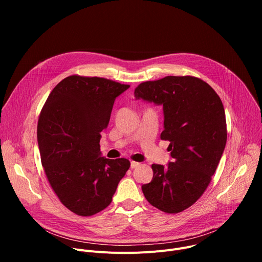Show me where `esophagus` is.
Returning a JSON list of instances; mask_svg holds the SVG:
<instances>
[{
    "label": "esophagus",
    "mask_w": 262,
    "mask_h": 262,
    "mask_svg": "<svg viewBox=\"0 0 262 262\" xmlns=\"http://www.w3.org/2000/svg\"><path fill=\"white\" fill-rule=\"evenodd\" d=\"M138 166H140V163H138V162H132V163H130V168H132V169H135V168H137Z\"/></svg>",
    "instance_id": "34e87169"
}]
</instances>
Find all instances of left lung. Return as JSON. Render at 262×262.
Returning <instances> with one entry per match:
<instances>
[{
  "instance_id": "1",
  "label": "left lung",
  "mask_w": 262,
  "mask_h": 262,
  "mask_svg": "<svg viewBox=\"0 0 262 262\" xmlns=\"http://www.w3.org/2000/svg\"><path fill=\"white\" fill-rule=\"evenodd\" d=\"M135 97L164 110L161 139L169 141L172 162L151 166L152 180L142 185L147 201L166 213L192 206L205 192L227 141L225 111L215 91L201 79L168 76L141 83Z\"/></svg>"
}]
</instances>
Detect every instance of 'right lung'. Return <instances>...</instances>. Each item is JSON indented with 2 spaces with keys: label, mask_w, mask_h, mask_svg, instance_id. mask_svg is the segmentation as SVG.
<instances>
[{
  "label": "right lung",
  "mask_w": 262,
  "mask_h": 262,
  "mask_svg": "<svg viewBox=\"0 0 262 262\" xmlns=\"http://www.w3.org/2000/svg\"><path fill=\"white\" fill-rule=\"evenodd\" d=\"M129 85L78 74L50 93L37 124L41 164L53 191L70 211L93 215L110 205L129 169L126 159L100 157V133L107 127L117 96Z\"/></svg>",
  "instance_id": "add662e5"
}]
</instances>
